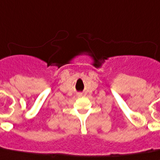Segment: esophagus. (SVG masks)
<instances>
[{
  "label": "esophagus",
  "instance_id": "esophagus-1",
  "mask_svg": "<svg viewBox=\"0 0 160 160\" xmlns=\"http://www.w3.org/2000/svg\"><path fill=\"white\" fill-rule=\"evenodd\" d=\"M80 96H81V95H80Z\"/></svg>",
  "mask_w": 160,
  "mask_h": 160
}]
</instances>
